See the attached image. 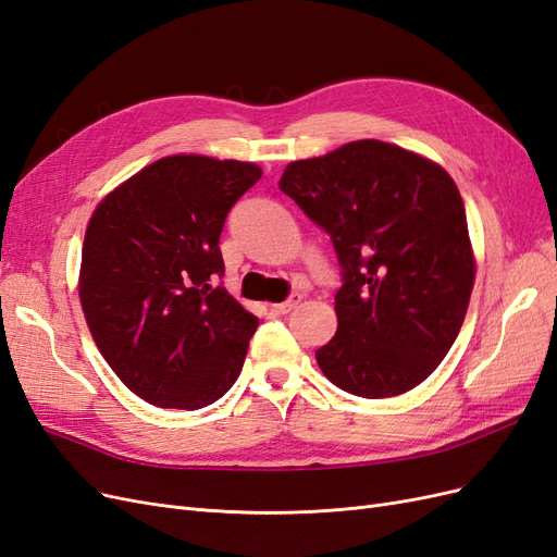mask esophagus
Here are the masks:
<instances>
[{
  "instance_id": "1",
  "label": "esophagus",
  "mask_w": 557,
  "mask_h": 557,
  "mask_svg": "<svg viewBox=\"0 0 557 557\" xmlns=\"http://www.w3.org/2000/svg\"><path fill=\"white\" fill-rule=\"evenodd\" d=\"M299 301H301V295L295 293V295H290L285 301H281V305H274L272 311H274V313H290L293 309H297Z\"/></svg>"
}]
</instances>
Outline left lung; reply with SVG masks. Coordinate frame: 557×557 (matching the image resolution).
Masks as SVG:
<instances>
[{"instance_id": "obj_1", "label": "left lung", "mask_w": 557, "mask_h": 557, "mask_svg": "<svg viewBox=\"0 0 557 557\" xmlns=\"http://www.w3.org/2000/svg\"><path fill=\"white\" fill-rule=\"evenodd\" d=\"M278 188L334 244L339 327L315 350L342 391L379 399L411 391L446 358L474 285L458 185L440 164L376 139L285 166Z\"/></svg>"}]
</instances>
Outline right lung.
Segmentation results:
<instances>
[{
  "label": "right lung",
  "instance_id": "right-lung-1",
  "mask_svg": "<svg viewBox=\"0 0 557 557\" xmlns=\"http://www.w3.org/2000/svg\"><path fill=\"white\" fill-rule=\"evenodd\" d=\"M252 162L170 156L144 166L95 209L78 297L92 339L134 395L195 411L242 374L258 318L223 285L221 232L256 185Z\"/></svg>",
  "mask_w": 557,
  "mask_h": 557
}]
</instances>
